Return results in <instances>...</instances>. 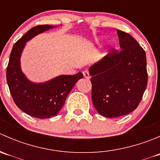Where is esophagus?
<instances>
[{
	"instance_id": "obj_1",
	"label": "esophagus",
	"mask_w": 160,
	"mask_h": 160,
	"mask_svg": "<svg viewBox=\"0 0 160 160\" xmlns=\"http://www.w3.org/2000/svg\"><path fill=\"white\" fill-rule=\"evenodd\" d=\"M83 77H84L85 78L88 79L90 77V73H89V72H88V70H84V71H83Z\"/></svg>"
}]
</instances>
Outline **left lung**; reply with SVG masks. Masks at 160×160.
I'll return each mask as SVG.
<instances>
[{
  "instance_id": "8db88e82",
  "label": "left lung",
  "mask_w": 160,
  "mask_h": 160,
  "mask_svg": "<svg viewBox=\"0 0 160 160\" xmlns=\"http://www.w3.org/2000/svg\"><path fill=\"white\" fill-rule=\"evenodd\" d=\"M117 33L122 50L108 53L89 68L93 106L106 118L136 109L148 81L144 49L129 34L120 30Z\"/></svg>"
}]
</instances>
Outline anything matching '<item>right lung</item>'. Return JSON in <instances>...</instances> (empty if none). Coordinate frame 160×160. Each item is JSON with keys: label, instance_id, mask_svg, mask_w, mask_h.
Listing matches in <instances>:
<instances>
[{"label": "right lung", "instance_id": "add662e5", "mask_svg": "<svg viewBox=\"0 0 160 160\" xmlns=\"http://www.w3.org/2000/svg\"><path fill=\"white\" fill-rule=\"evenodd\" d=\"M55 28L42 25L33 27L13 46L7 67V82L16 105L28 115L37 118L56 116L75 83L83 78L80 72L74 75H60L44 83L30 81L21 68V56L28 41L38 34Z\"/></svg>", "mask_w": 160, "mask_h": 160}]
</instances>
